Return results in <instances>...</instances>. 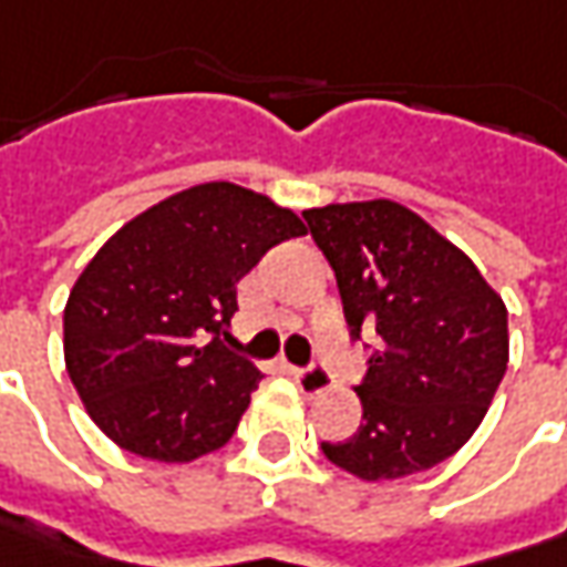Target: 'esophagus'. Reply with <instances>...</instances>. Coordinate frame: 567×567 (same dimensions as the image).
Wrapping results in <instances>:
<instances>
[{"label": "esophagus", "instance_id": "34e87169", "mask_svg": "<svg viewBox=\"0 0 567 567\" xmlns=\"http://www.w3.org/2000/svg\"><path fill=\"white\" fill-rule=\"evenodd\" d=\"M291 378L301 386L305 396H320L323 390L332 386V378L323 368H291Z\"/></svg>", "mask_w": 567, "mask_h": 567}]
</instances>
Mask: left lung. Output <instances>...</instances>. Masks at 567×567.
<instances>
[{
  "instance_id": "8db88e82",
  "label": "left lung",
  "mask_w": 567,
  "mask_h": 567,
  "mask_svg": "<svg viewBox=\"0 0 567 567\" xmlns=\"http://www.w3.org/2000/svg\"><path fill=\"white\" fill-rule=\"evenodd\" d=\"M352 336L378 332L358 383L361 425L323 454L364 482L403 480L454 456L507 371V308L476 262L393 199L308 209Z\"/></svg>"
}]
</instances>
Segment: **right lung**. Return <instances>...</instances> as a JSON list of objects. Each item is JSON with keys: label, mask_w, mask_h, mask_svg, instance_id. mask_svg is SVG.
Returning a JSON list of instances; mask_svg holds the SVG:
<instances>
[{"label": "right lung", "mask_w": 567, "mask_h": 567, "mask_svg": "<svg viewBox=\"0 0 567 567\" xmlns=\"http://www.w3.org/2000/svg\"><path fill=\"white\" fill-rule=\"evenodd\" d=\"M301 235L291 209L215 181L161 199L94 254L62 310V352L116 447L193 463L231 441L262 381L228 349L237 282Z\"/></svg>", "instance_id": "add662e5"}]
</instances>
